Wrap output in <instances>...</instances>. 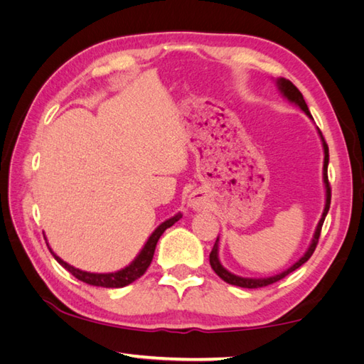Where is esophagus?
<instances>
[{
	"label": "esophagus",
	"instance_id": "1",
	"mask_svg": "<svg viewBox=\"0 0 364 364\" xmlns=\"http://www.w3.org/2000/svg\"><path fill=\"white\" fill-rule=\"evenodd\" d=\"M205 203H206V200H205V196L202 194V192L194 191L189 196V198H188V206H191L192 210H196V211L202 210V208L205 206Z\"/></svg>",
	"mask_w": 364,
	"mask_h": 364
}]
</instances>
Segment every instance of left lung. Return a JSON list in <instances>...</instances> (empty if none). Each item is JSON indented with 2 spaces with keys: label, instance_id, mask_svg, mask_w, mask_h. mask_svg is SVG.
Here are the masks:
<instances>
[{
  "label": "left lung",
  "instance_id": "1",
  "mask_svg": "<svg viewBox=\"0 0 364 364\" xmlns=\"http://www.w3.org/2000/svg\"><path fill=\"white\" fill-rule=\"evenodd\" d=\"M278 90H280V94L288 100V102L294 103L296 106H299L301 111H304L308 117H311L310 111H308V106L305 103L304 100V95L300 94V90L294 86V84L289 81V80H284V78H278L275 81ZM318 133L321 136V141H322V146H323V168H322V176H323V184H326V206H323V211H322V215H321V220L318 222V227H316V231L313 235V239L310 242V247H308L306 252L304 253V257H301L299 261L294 262V264L291 267H288L286 270H283V272L277 274V275H272V277H264V278H249V277H239V275H235L231 274L230 270H227L225 267L222 266V262L219 259V237L215 239V244L213 247V250L210 253V264L213 267V270L215 274H218L223 282H227L230 284H235V286H241V288H249V289H255V288H262V286H267V284H272L278 280H282V278H284L288 274L294 272V270L299 269L304 262H306L308 259H310V257L313 255L316 245H318V241H319V236H321V230H322V223L323 220H326V215L330 210V198H331V191H330V184H328V176H327V168H328V145L326 144V139H323L322 133L318 128Z\"/></svg>",
  "mask_w": 364,
  "mask_h": 364
}]
</instances>
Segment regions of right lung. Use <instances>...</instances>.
Returning a JSON list of instances; mask_svg holds the SVG:
<instances>
[{"mask_svg":"<svg viewBox=\"0 0 364 364\" xmlns=\"http://www.w3.org/2000/svg\"><path fill=\"white\" fill-rule=\"evenodd\" d=\"M181 215H183L181 213H178V214L173 215V218H170L166 222H162L161 225L153 231L151 236L149 237V241L145 242L141 253H139L137 257L133 261H131L127 267L117 270V272L94 274V272H86V270L76 269V267L68 264V262H65L64 259H60L58 255L51 250V247L48 245V242H46V245H48V249L53 253L54 259H56L64 269H67L73 277L78 278V280L87 283V284H92V286H102V288H123V286H128L129 283L136 282L137 278H141L145 274V270L149 269L150 262L153 259L154 249H156V244L159 241L161 235L164 233V231L168 227H172L175 222L180 220Z\"/></svg>","mask_w":364,"mask_h":364,"instance_id":"obj_1","label":"right lung"}]
</instances>
